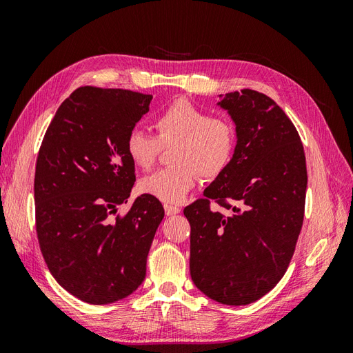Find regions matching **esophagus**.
Here are the masks:
<instances>
[{
  "label": "esophagus",
  "instance_id": "34e87169",
  "mask_svg": "<svg viewBox=\"0 0 353 353\" xmlns=\"http://www.w3.org/2000/svg\"><path fill=\"white\" fill-rule=\"evenodd\" d=\"M179 212H181V209L176 205H165V213H166L168 216L176 215V213H179Z\"/></svg>",
  "mask_w": 353,
  "mask_h": 353
}]
</instances>
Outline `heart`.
I'll use <instances>...</instances> for the list:
<instances>
[{"label": "heart", "instance_id": "1", "mask_svg": "<svg viewBox=\"0 0 353 353\" xmlns=\"http://www.w3.org/2000/svg\"><path fill=\"white\" fill-rule=\"evenodd\" d=\"M157 137L132 130L126 137V153L141 169L154 165L163 147H172L174 166L145 176L140 190L165 203H178L197 183L225 172L237 150V130L225 117L210 116L188 101L170 104L154 119Z\"/></svg>", "mask_w": 353, "mask_h": 353}]
</instances>
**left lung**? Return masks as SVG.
I'll return each instance as SVG.
<instances>
[{
  "instance_id": "8db88e82",
  "label": "left lung",
  "mask_w": 353,
  "mask_h": 353,
  "mask_svg": "<svg viewBox=\"0 0 353 353\" xmlns=\"http://www.w3.org/2000/svg\"><path fill=\"white\" fill-rule=\"evenodd\" d=\"M237 130L225 172L184 209L190 222V274L219 303L256 302L285 274L305 215L303 144L293 122L268 95L253 90L221 95ZM215 201L227 216L210 208Z\"/></svg>"
}]
</instances>
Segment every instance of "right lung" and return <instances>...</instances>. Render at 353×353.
Masks as SVG:
<instances>
[{
    "label": "right lung",
    "mask_w": 353,
    "mask_h": 353,
    "mask_svg": "<svg viewBox=\"0 0 353 353\" xmlns=\"http://www.w3.org/2000/svg\"><path fill=\"white\" fill-rule=\"evenodd\" d=\"M150 94L81 87L61 103L42 140L35 169V219L51 275L82 302L130 296L145 265L162 203L141 194L125 215L135 183L126 137L148 112Z\"/></svg>",
    "instance_id": "1"
}]
</instances>
